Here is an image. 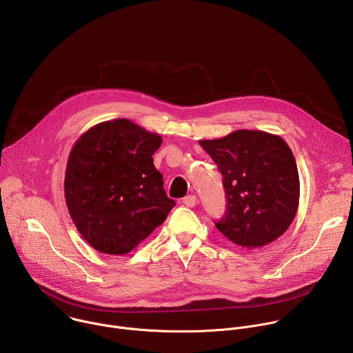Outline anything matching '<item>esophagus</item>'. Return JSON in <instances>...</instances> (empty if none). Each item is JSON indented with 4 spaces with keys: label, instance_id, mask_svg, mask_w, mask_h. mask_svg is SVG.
Wrapping results in <instances>:
<instances>
[{
    "label": "esophagus",
    "instance_id": "obj_1",
    "mask_svg": "<svg viewBox=\"0 0 353 353\" xmlns=\"http://www.w3.org/2000/svg\"><path fill=\"white\" fill-rule=\"evenodd\" d=\"M196 201H197V199H196L194 194H189V196L183 197V204L188 205V207H194Z\"/></svg>",
    "mask_w": 353,
    "mask_h": 353
}]
</instances>
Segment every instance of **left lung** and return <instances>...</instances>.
<instances>
[{
	"mask_svg": "<svg viewBox=\"0 0 353 353\" xmlns=\"http://www.w3.org/2000/svg\"><path fill=\"white\" fill-rule=\"evenodd\" d=\"M219 165L227 193L217 230L235 245L263 248L292 224L299 205V174L285 140L264 130L239 129L200 140Z\"/></svg>",
	"mask_w": 353,
	"mask_h": 353,
	"instance_id": "left-lung-1",
	"label": "left lung"
}]
</instances>
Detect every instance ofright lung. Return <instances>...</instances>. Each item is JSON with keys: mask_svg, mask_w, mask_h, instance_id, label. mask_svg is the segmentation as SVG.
<instances>
[{"mask_svg": "<svg viewBox=\"0 0 353 353\" xmlns=\"http://www.w3.org/2000/svg\"><path fill=\"white\" fill-rule=\"evenodd\" d=\"M161 143L160 134L119 118L92 126L72 146L65 201L79 234L97 252L129 253L175 205L153 164Z\"/></svg>", "mask_w": 353, "mask_h": 353, "instance_id": "1", "label": "right lung"}]
</instances>
